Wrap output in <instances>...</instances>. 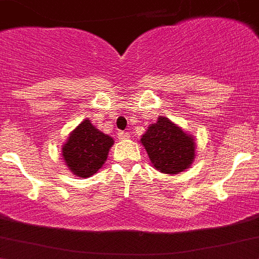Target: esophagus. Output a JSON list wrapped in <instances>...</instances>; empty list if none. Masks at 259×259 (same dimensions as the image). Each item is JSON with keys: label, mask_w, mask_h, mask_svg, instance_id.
I'll list each match as a JSON object with an SVG mask.
<instances>
[{"label": "esophagus", "mask_w": 259, "mask_h": 259, "mask_svg": "<svg viewBox=\"0 0 259 259\" xmlns=\"http://www.w3.org/2000/svg\"><path fill=\"white\" fill-rule=\"evenodd\" d=\"M117 138H118V139H129L130 134L127 132H118L117 133Z\"/></svg>", "instance_id": "34e87169"}]
</instances>
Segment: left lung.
Here are the masks:
<instances>
[{
	"label": "left lung",
	"instance_id": "8db88e82",
	"mask_svg": "<svg viewBox=\"0 0 259 259\" xmlns=\"http://www.w3.org/2000/svg\"><path fill=\"white\" fill-rule=\"evenodd\" d=\"M152 165L163 174L185 171L195 156V143L167 117H158L141 139Z\"/></svg>",
	"mask_w": 259,
	"mask_h": 259
}]
</instances>
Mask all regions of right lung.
<instances>
[{"label": "right lung", "instance_id": "right-lung-1", "mask_svg": "<svg viewBox=\"0 0 259 259\" xmlns=\"http://www.w3.org/2000/svg\"><path fill=\"white\" fill-rule=\"evenodd\" d=\"M112 144V138L84 120L70 134L62 148V157L72 174L89 178L102 167Z\"/></svg>", "mask_w": 259, "mask_h": 259}]
</instances>
